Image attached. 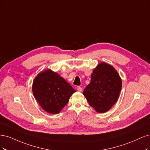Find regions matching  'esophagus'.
Returning a JSON list of instances; mask_svg holds the SVG:
<instances>
[{"label": "esophagus", "instance_id": "1", "mask_svg": "<svg viewBox=\"0 0 150 150\" xmlns=\"http://www.w3.org/2000/svg\"><path fill=\"white\" fill-rule=\"evenodd\" d=\"M77 90L81 92V91H82V90H83V88H82L81 86H77Z\"/></svg>", "mask_w": 150, "mask_h": 150}]
</instances>
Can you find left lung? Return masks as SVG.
I'll use <instances>...</instances> for the list:
<instances>
[{
  "label": "left lung",
  "mask_w": 150,
  "mask_h": 150,
  "mask_svg": "<svg viewBox=\"0 0 150 150\" xmlns=\"http://www.w3.org/2000/svg\"><path fill=\"white\" fill-rule=\"evenodd\" d=\"M122 81L117 71L107 63H100L93 70L90 83L83 95L97 112L105 113L115 105L122 90Z\"/></svg>",
  "instance_id": "left-lung-1"
}]
</instances>
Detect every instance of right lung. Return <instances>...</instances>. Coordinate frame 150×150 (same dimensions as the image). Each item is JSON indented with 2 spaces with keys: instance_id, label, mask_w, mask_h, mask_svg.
<instances>
[{
  "instance_id": "add662e5",
  "label": "right lung",
  "mask_w": 150,
  "mask_h": 150,
  "mask_svg": "<svg viewBox=\"0 0 150 150\" xmlns=\"http://www.w3.org/2000/svg\"><path fill=\"white\" fill-rule=\"evenodd\" d=\"M32 91L36 100L45 112L59 113L75 90L56 72L42 71L33 81Z\"/></svg>"
}]
</instances>
